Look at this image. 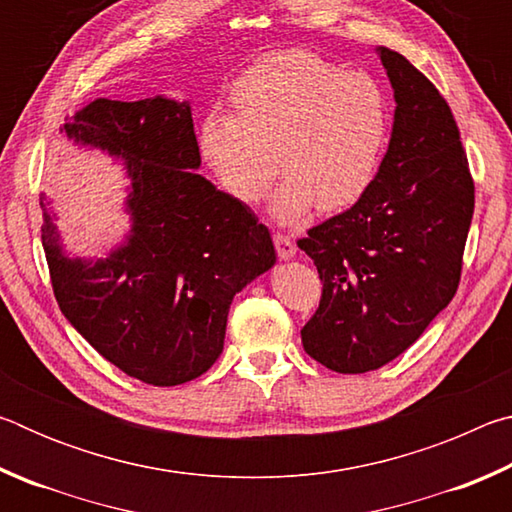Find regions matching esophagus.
<instances>
[{
    "label": "esophagus",
    "instance_id": "34e87169",
    "mask_svg": "<svg viewBox=\"0 0 512 512\" xmlns=\"http://www.w3.org/2000/svg\"><path fill=\"white\" fill-rule=\"evenodd\" d=\"M273 244H275V250H277V255H280V259H291L298 250L296 241H293L289 235H284V232H275Z\"/></svg>",
    "mask_w": 512,
    "mask_h": 512
}]
</instances>
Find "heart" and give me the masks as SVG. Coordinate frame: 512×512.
I'll list each match as a JSON object with an SVG mask.
<instances>
[{
    "instance_id": "obj_1",
    "label": "heart",
    "mask_w": 512,
    "mask_h": 512,
    "mask_svg": "<svg viewBox=\"0 0 512 512\" xmlns=\"http://www.w3.org/2000/svg\"><path fill=\"white\" fill-rule=\"evenodd\" d=\"M230 101L235 110L210 106L198 119V153L223 192L246 205L262 201L282 167L271 201L280 223L316 205L336 212L361 201L391 144L393 106L381 81L305 49L255 60L232 81Z\"/></svg>"
}]
</instances>
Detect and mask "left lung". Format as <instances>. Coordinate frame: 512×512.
<instances>
[{"label": "left lung", "mask_w": 512, "mask_h": 512, "mask_svg": "<svg viewBox=\"0 0 512 512\" xmlns=\"http://www.w3.org/2000/svg\"><path fill=\"white\" fill-rule=\"evenodd\" d=\"M379 58L397 108L375 183L298 239L323 282L302 348L343 375L400 357L452 302L474 214L470 164L443 94L397 51L379 47Z\"/></svg>", "instance_id": "obj_1"}]
</instances>
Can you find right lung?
<instances>
[{
  "instance_id": "1",
  "label": "right lung",
  "mask_w": 512,
  "mask_h": 512,
  "mask_svg": "<svg viewBox=\"0 0 512 512\" xmlns=\"http://www.w3.org/2000/svg\"><path fill=\"white\" fill-rule=\"evenodd\" d=\"M63 131L124 158L133 230L108 259L81 262L60 253L45 210L42 246L60 311L128 377L151 386L201 377L223 350L232 298L275 264L271 232L194 171L201 153L187 101L94 99Z\"/></svg>"
}]
</instances>
